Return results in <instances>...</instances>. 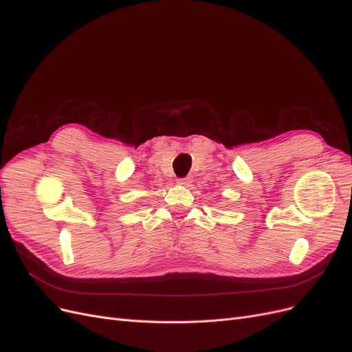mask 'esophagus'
I'll return each instance as SVG.
<instances>
[{
    "mask_svg": "<svg viewBox=\"0 0 352 352\" xmlns=\"http://www.w3.org/2000/svg\"><path fill=\"white\" fill-rule=\"evenodd\" d=\"M176 182L179 184V185H184V186H188L190 182H192V177H189V176H186V177H179Z\"/></svg>",
    "mask_w": 352,
    "mask_h": 352,
    "instance_id": "obj_1",
    "label": "esophagus"
}]
</instances>
